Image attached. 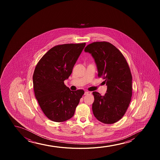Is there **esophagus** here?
I'll use <instances>...</instances> for the list:
<instances>
[{
    "label": "esophagus",
    "instance_id": "esophagus-1",
    "mask_svg": "<svg viewBox=\"0 0 160 160\" xmlns=\"http://www.w3.org/2000/svg\"><path fill=\"white\" fill-rule=\"evenodd\" d=\"M85 95H88V94H91V92H90V91H86L85 92V93H84Z\"/></svg>",
    "mask_w": 160,
    "mask_h": 160
}]
</instances>
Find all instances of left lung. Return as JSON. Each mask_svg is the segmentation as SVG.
Wrapping results in <instances>:
<instances>
[{"label": "left lung", "instance_id": "left-lung-1", "mask_svg": "<svg viewBox=\"0 0 160 160\" xmlns=\"http://www.w3.org/2000/svg\"><path fill=\"white\" fill-rule=\"evenodd\" d=\"M85 51L93 57L98 76L105 80L107 86L103 96L98 92H92L93 113L101 122L112 124L122 118L131 101L132 77L128 64L122 53L109 42H92Z\"/></svg>", "mask_w": 160, "mask_h": 160}]
</instances>
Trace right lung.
Instances as JSON below:
<instances>
[{
  "instance_id": "add662e5",
  "label": "right lung",
  "mask_w": 160,
  "mask_h": 160,
  "mask_svg": "<svg viewBox=\"0 0 160 160\" xmlns=\"http://www.w3.org/2000/svg\"><path fill=\"white\" fill-rule=\"evenodd\" d=\"M80 44L58 45L51 48L35 67L33 81L35 98L45 116L61 122L72 118L83 90L71 91L64 83L85 46Z\"/></svg>"
}]
</instances>
